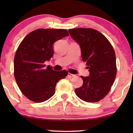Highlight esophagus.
Instances as JSON below:
<instances>
[{
	"instance_id": "34e87169",
	"label": "esophagus",
	"mask_w": 133,
	"mask_h": 133,
	"mask_svg": "<svg viewBox=\"0 0 133 133\" xmlns=\"http://www.w3.org/2000/svg\"><path fill=\"white\" fill-rule=\"evenodd\" d=\"M68 76H69V77L72 78V77H75L76 76V75H73V74H71V73H68Z\"/></svg>"
}]
</instances>
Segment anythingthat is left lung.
<instances>
[{
	"mask_svg": "<svg viewBox=\"0 0 133 133\" xmlns=\"http://www.w3.org/2000/svg\"><path fill=\"white\" fill-rule=\"evenodd\" d=\"M71 37L80 45L82 61L86 62L89 76L75 89L76 96L86 102H96L111 89L116 75V56L109 41L100 32L91 28L69 29Z\"/></svg>",
	"mask_w": 133,
	"mask_h": 133,
	"instance_id": "1",
	"label": "left lung"
}]
</instances>
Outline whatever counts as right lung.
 Returning a JSON list of instances; mask_svg holds the SVG:
<instances>
[{"label": "right lung", "instance_id": "1", "mask_svg": "<svg viewBox=\"0 0 133 133\" xmlns=\"http://www.w3.org/2000/svg\"><path fill=\"white\" fill-rule=\"evenodd\" d=\"M69 36L66 29H38L21 42L14 58V76L21 92L31 101L43 102L55 94L57 83L68 75L65 70L56 71L44 62L53 56V45Z\"/></svg>", "mask_w": 133, "mask_h": 133}]
</instances>
